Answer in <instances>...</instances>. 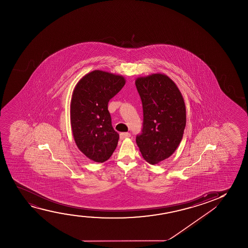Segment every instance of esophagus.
Here are the masks:
<instances>
[{
	"mask_svg": "<svg viewBox=\"0 0 248 248\" xmlns=\"http://www.w3.org/2000/svg\"><path fill=\"white\" fill-rule=\"evenodd\" d=\"M119 137H120V140L127 139V138L130 137V134L127 132L121 133V134L119 135Z\"/></svg>",
	"mask_w": 248,
	"mask_h": 248,
	"instance_id": "34e87169",
	"label": "esophagus"
}]
</instances>
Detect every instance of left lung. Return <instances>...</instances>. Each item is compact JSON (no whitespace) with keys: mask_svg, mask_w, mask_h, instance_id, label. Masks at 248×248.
<instances>
[{"mask_svg":"<svg viewBox=\"0 0 248 248\" xmlns=\"http://www.w3.org/2000/svg\"><path fill=\"white\" fill-rule=\"evenodd\" d=\"M136 85L144 117L136 144L144 159L154 165L169 158L180 145L186 124V104L176 84L166 75L138 77Z\"/></svg>","mask_w":248,"mask_h":248,"instance_id":"left-lung-1","label":"left lung"}]
</instances>
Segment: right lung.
Returning a JSON list of instances; mask_svg holds the SVG:
<instances>
[{
  "mask_svg": "<svg viewBox=\"0 0 248 248\" xmlns=\"http://www.w3.org/2000/svg\"><path fill=\"white\" fill-rule=\"evenodd\" d=\"M124 85L122 75L94 70L83 76L74 89L70 102L73 136L78 150L95 163L109 159L118 145L119 135L112 128L108 105Z\"/></svg>",
  "mask_w": 248,
  "mask_h": 248,
  "instance_id": "add662e5",
  "label": "right lung"
}]
</instances>
